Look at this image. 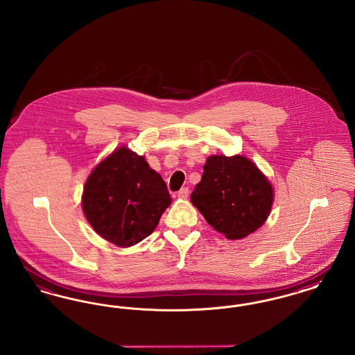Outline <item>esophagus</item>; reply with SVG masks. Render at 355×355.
I'll return each instance as SVG.
<instances>
[{
	"label": "esophagus",
	"instance_id": "1",
	"mask_svg": "<svg viewBox=\"0 0 355 355\" xmlns=\"http://www.w3.org/2000/svg\"><path fill=\"white\" fill-rule=\"evenodd\" d=\"M189 193H190V191H189L187 187H182V189L178 191L177 196H178V198H181V200H186V198L189 197Z\"/></svg>",
	"mask_w": 355,
	"mask_h": 355
}]
</instances>
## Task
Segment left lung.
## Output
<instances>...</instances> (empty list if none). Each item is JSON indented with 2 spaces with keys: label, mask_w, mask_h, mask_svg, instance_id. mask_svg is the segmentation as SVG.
<instances>
[{
  "label": "left lung",
  "mask_w": 355,
  "mask_h": 355,
  "mask_svg": "<svg viewBox=\"0 0 355 355\" xmlns=\"http://www.w3.org/2000/svg\"><path fill=\"white\" fill-rule=\"evenodd\" d=\"M190 200L217 232L229 239H239L255 232L269 217L272 187L250 159L211 155Z\"/></svg>",
  "instance_id": "obj_1"
}]
</instances>
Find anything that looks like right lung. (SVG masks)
I'll return each instance as SVG.
<instances>
[{"instance_id": "obj_1", "label": "right lung", "mask_w": 355, "mask_h": 355, "mask_svg": "<svg viewBox=\"0 0 355 355\" xmlns=\"http://www.w3.org/2000/svg\"><path fill=\"white\" fill-rule=\"evenodd\" d=\"M170 203L161 175L126 148L112 153L92 171L83 196L86 220L103 239L122 248L150 236Z\"/></svg>"}]
</instances>
